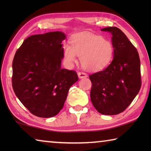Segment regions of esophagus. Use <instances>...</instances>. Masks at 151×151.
I'll return each mask as SVG.
<instances>
[{"instance_id":"esophagus-1","label":"esophagus","mask_w":151,"mask_h":151,"mask_svg":"<svg viewBox=\"0 0 151 151\" xmlns=\"http://www.w3.org/2000/svg\"><path fill=\"white\" fill-rule=\"evenodd\" d=\"M78 76L79 78H86L87 77V75L86 73H83V72H79L78 73Z\"/></svg>"}]
</instances>
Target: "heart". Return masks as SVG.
I'll list each match as a JSON object with an SVG mask.
<instances>
[{"label": "heart", "instance_id": "obj_1", "mask_svg": "<svg viewBox=\"0 0 151 151\" xmlns=\"http://www.w3.org/2000/svg\"><path fill=\"white\" fill-rule=\"evenodd\" d=\"M114 48L110 40L89 32L73 36L70 45L63 47V57L68 66H72L80 57L81 65L89 71L103 69L111 62Z\"/></svg>", "mask_w": 151, "mask_h": 151}]
</instances>
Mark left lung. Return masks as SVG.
Segmentation results:
<instances>
[{"instance_id":"obj_1","label":"left lung","mask_w":151,"mask_h":151,"mask_svg":"<svg viewBox=\"0 0 151 151\" xmlns=\"http://www.w3.org/2000/svg\"><path fill=\"white\" fill-rule=\"evenodd\" d=\"M101 30L112 35L113 60L104 70L89 76L91 99L101 114L115 115L130 105L140 91V58L136 48L119 28L109 27Z\"/></svg>"}]
</instances>
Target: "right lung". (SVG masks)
Segmentation results:
<instances>
[{
    "instance_id": "add662e5",
    "label": "right lung",
    "mask_w": 151,
    "mask_h": 151,
    "mask_svg": "<svg viewBox=\"0 0 151 151\" xmlns=\"http://www.w3.org/2000/svg\"><path fill=\"white\" fill-rule=\"evenodd\" d=\"M60 31L35 35L24 40L12 62V88L22 104L35 116L50 118L63 109L68 90L78 80L75 71L61 68Z\"/></svg>"
}]
</instances>
